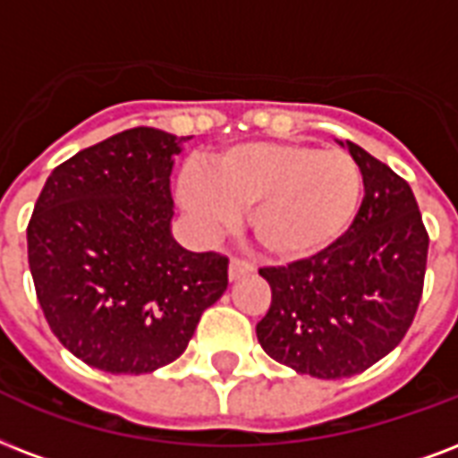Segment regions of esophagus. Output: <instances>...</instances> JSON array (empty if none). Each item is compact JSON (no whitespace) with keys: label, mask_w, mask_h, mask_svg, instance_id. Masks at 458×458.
Segmentation results:
<instances>
[{"label":"esophagus","mask_w":458,"mask_h":458,"mask_svg":"<svg viewBox=\"0 0 458 458\" xmlns=\"http://www.w3.org/2000/svg\"><path fill=\"white\" fill-rule=\"evenodd\" d=\"M254 271L252 261L242 259V257H235V259L230 261V281H237V278H242V276H250Z\"/></svg>","instance_id":"obj_1"}]
</instances>
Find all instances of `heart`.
<instances>
[{"label": "heart", "mask_w": 458, "mask_h": 458, "mask_svg": "<svg viewBox=\"0 0 458 458\" xmlns=\"http://www.w3.org/2000/svg\"><path fill=\"white\" fill-rule=\"evenodd\" d=\"M360 167L341 148L242 144L182 174L180 201L204 228H228L250 211L254 237L278 259H307L344 237L360 208Z\"/></svg>", "instance_id": "b5f03b06"}]
</instances>
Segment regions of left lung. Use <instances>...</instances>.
<instances>
[{"label":"left lung","instance_id":"left-lung-1","mask_svg":"<svg viewBox=\"0 0 458 458\" xmlns=\"http://www.w3.org/2000/svg\"><path fill=\"white\" fill-rule=\"evenodd\" d=\"M365 197L344 237L288 267H264L271 305L261 348L300 375L341 379L372 368L406 336L423 298L430 235L411 184L345 141Z\"/></svg>","mask_w":458,"mask_h":458}]
</instances>
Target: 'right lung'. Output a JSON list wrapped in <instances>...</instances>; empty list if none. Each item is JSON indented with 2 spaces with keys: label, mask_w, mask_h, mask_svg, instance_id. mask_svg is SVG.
I'll return each instance as SVG.
<instances>
[{
  "label": "right lung",
  "mask_w": 458,
  "mask_h": 458,
  "mask_svg": "<svg viewBox=\"0 0 458 458\" xmlns=\"http://www.w3.org/2000/svg\"><path fill=\"white\" fill-rule=\"evenodd\" d=\"M184 136L134 127L52 170L28 221V267L52 334L90 368L146 375L184 353L228 288V257L170 235Z\"/></svg>",
  "instance_id": "add662e5"
}]
</instances>
